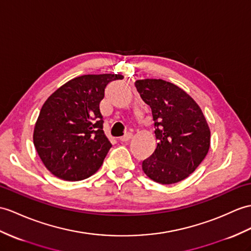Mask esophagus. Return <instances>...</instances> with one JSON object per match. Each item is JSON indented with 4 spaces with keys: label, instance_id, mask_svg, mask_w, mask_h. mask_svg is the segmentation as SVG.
Instances as JSON below:
<instances>
[{
    "label": "esophagus",
    "instance_id": "1",
    "mask_svg": "<svg viewBox=\"0 0 251 251\" xmlns=\"http://www.w3.org/2000/svg\"><path fill=\"white\" fill-rule=\"evenodd\" d=\"M131 137H132V133L131 132H127V133H125L123 137L120 138V141L121 142H126V141H128V140H130Z\"/></svg>",
    "mask_w": 251,
    "mask_h": 251
}]
</instances>
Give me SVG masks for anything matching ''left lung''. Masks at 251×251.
Listing matches in <instances>:
<instances>
[{
	"label": "left lung",
	"mask_w": 251,
	"mask_h": 251,
	"mask_svg": "<svg viewBox=\"0 0 251 251\" xmlns=\"http://www.w3.org/2000/svg\"><path fill=\"white\" fill-rule=\"evenodd\" d=\"M135 85L152 110L158 140L154 153L142 161L143 171L159 184L180 182L208 152L211 131L202 110L187 93L168 81L137 80Z\"/></svg>",
	"instance_id": "1"
}]
</instances>
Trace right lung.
I'll list each match as a JSON object with an SVG mask.
<instances>
[{
  "instance_id": "right-lung-1",
  "label": "right lung",
  "mask_w": 251,
  "mask_h": 251,
  "mask_svg": "<svg viewBox=\"0 0 251 251\" xmlns=\"http://www.w3.org/2000/svg\"><path fill=\"white\" fill-rule=\"evenodd\" d=\"M122 75H84L68 81L40 110L34 128L35 149L48 170L75 182L93 176L112 144L102 130L99 103L107 85Z\"/></svg>"
}]
</instances>
